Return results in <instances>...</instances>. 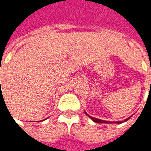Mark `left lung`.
I'll use <instances>...</instances> for the list:
<instances>
[{
  "label": "left lung",
  "instance_id": "1",
  "mask_svg": "<svg viewBox=\"0 0 151 151\" xmlns=\"http://www.w3.org/2000/svg\"><path fill=\"white\" fill-rule=\"evenodd\" d=\"M86 115L88 117H90L91 119L94 122H95V123H99V124H122V123H124V122H126L127 120H129L132 117V116L129 117H128V118H126L125 120H120V121H107V120H100V119H98V118H95V117H92L91 116H89L88 114L86 113L85 111Z\"/></svg>",
  "mask_w": 151,
  "mask_h": 151
}]
</instances>
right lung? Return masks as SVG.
<instances>
[{
  "instance_id": "obj_1",
  "label": "right lung",
  "mask_w": 151,
  "mask_h": 151,
  "mask_svg": "<svg viewBox=\"0 0 151 151\" xmlns=\"http://www.w3.org/2000/svg\"><path fill=\"white\" fill-rule=\"evenodd\" d=\"M44 120H46V119H44ZM43 120H40L39 122H41V121H43Z\"/></svg>"
}]
</instances>
